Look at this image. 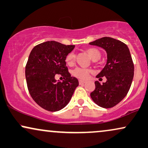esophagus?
I'll return each mask as SVG.
<instances>
[{
	"label": "esophagus",
	"mask_w": 148,
	"mask_h": 148,
	"mask_svg": "<svg viewBox=\"0 0 148 148\" xmlns=\"http://www.w3.org/2000/svg\"><path fill=\"white\" fill-rule=\"evenodd\" d=\"M85 83H86V82L84 81V80H79V84H80V85H83V84Z\"/></svg>",
	"instance_id": "34e87169"
}]
</instances>
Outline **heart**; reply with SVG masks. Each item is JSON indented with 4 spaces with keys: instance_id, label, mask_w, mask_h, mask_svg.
<instances>
[{
    "instance_id": "obj_1",
    "label": "heart",
    "mask_w": 148,
    "mask_h": 148,
    "mask_svg": "<svg viewBox=\"0 0 148 148\" xmlns=\"http://www.w3.org/2000/svg\"><path fill=\"white\" fill-rule=\"evenodd\" d=\"M86 52L91 57L93 61H96L101 57V53L98 49L95 48H88L86 49ZM76 61V55L74 52H71L65 57V62L69 66H72L74 65ZM91 73V70L89 69L78 68L73 71V75L76 78L82 80H86L89 77V74Z\"/></svg>"
}]
</instances>
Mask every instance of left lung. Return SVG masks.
Returning <instances> with one entry per match:
<instances>
[{
    "label": "left lung",
    "instance_id": "8db88e82",
    "mask_svg": "<svg viewBox=\"0 0 148 148\" xmlns=\"http://www.w3.org/2000/svg\"><path fill=\"white\" fill-rule=\"evenodd\" d=\"M91 45L102 47L107 52V63L96 76L101 80L106 78L102 85L95 82L96 88L91 93L95 103L102 108H112L126 96L134 77V63L130 50L126 44L109 37H104Z\"/></svg>",
    "mask_w": 148,
    "mask_h": 148
}]
</instances>
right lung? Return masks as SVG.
<instances>
[{"mask_svg":"<svg viewBox=\"0 0 148 148\" xmlns=\"http://www.w3.org/2000/svg\"><path fill=\"white\" fill-rule=\"evenodd\" d=\"M75 46L48 41L35 46L25 68L28 90L33 100L48 111H58L67 105L78 86L76 78L71 76L65 57ZM64 78L58 82L55 76Z\"/></svg>","mask_w":148,"mask_h":148,"instance_id":"obj_1","label":"right lung"}]
</instances>
